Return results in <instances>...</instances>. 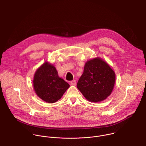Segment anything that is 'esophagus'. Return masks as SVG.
Segmentation results:
<instances>
[{"instance_id":"esophagus-1","label":"esophagus","mask_w":146,"mask_h":146,"mask_svg":"<svg viewBox=\"0 0 146 146\" xmlns=\"http://www.w3.org/2000/svg\"><path fill=\"white\" fill-rule=\"evenodd\" d=\"M70 84L72 86H76V80H73L70 81Z\"/></svg>"}]
</instances>
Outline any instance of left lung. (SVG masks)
Listing matches in <instances>:
<instances>
[{"label":"left lung","instance_id":"left-lung-1","mask_svg":"<svg viewBox=\"0 0 146 146\" xmlns=\"http://www.w3.org/2000/svg\"><path fill=\"white\" fill-rule=\"evenodd\" d=\"M115 74L106 62L99 57L87 61L77 87L86 99L92 102L105 100L111 94Z\"/></svg>","mask_w":146,"mask_h":146}]
</instances>
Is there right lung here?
I'll return each instance as SVG.
<instances>
[{
    "label": "right lung",
    "instance_id": "add662e5",
    "mask_svg": "<svg viewBox=\"0 0 146 146\" xmlns=\"http://www.w3.org/2000/svg\"><path fill=\"white\" fill-rule=\"evenodd\" d=\"M33 86L36 95L43 100L52 103L60 99L70 86L59 77L55 67L45 62L36 71Z\"/></svg>",
    "mask_w": 146,
    "mask_h": 146
}]
</instances>
